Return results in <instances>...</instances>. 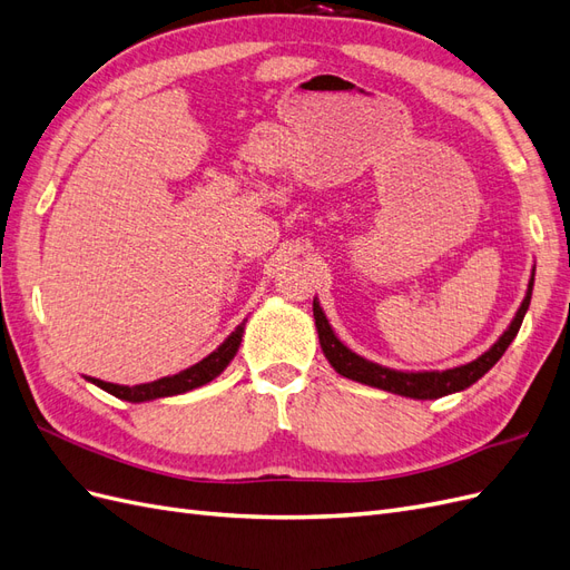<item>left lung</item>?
<instances>
[{
    "label": "left lung",
    "mask_w": 570,
    "mask_h": 570,
    "mask_svg": "<svg viewBox=\"0 0 570 570\" xmlns=\"http://www.w3.org/2000/svg\"><path fill=\"white\" fill-rule=\"evenodd\" d=\"M532 285H534V268L530 275L525 297L507 331L499 335V340L488 352H482L478 358L469 361V364L446 368V371H396V368H387L383 364H375V361H368L366 356L356 354L335 335L333 325L327 323V318L323 314L318 297H314V318H316L318 342H321V350L327 358V364H331L340 375L350 377V381H354V383L385 390V392L400 394V396H411V400H440V396L471 387L497 364L499 358H502V354L507 352L513 337L521 331V323L525 318L530 297H532Z\"/></svg>",
    "instance_id": "left-lung-1"
}]
</instances>
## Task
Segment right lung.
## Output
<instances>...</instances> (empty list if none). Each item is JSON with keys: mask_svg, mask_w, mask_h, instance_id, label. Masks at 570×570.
Wrapping results in <instances>:
<instances>
[{"mask_svg": "<svg viewBox=\"0 0 570 570\" xmlns=\"http://www.w3.org/2000/svg\"><path fill=\"white\" fill-rule=\"evenodd\" d=\"M245 323H239L235 331L223 340L218 347L209 354L204 356L202 361H197L195 366H189L176 375H164L159 381H151V383H142V385H116V383H105L99 381V377H85V381L101 387L105 392L118 396V400H126L132 404H140V402H151V400H161V396H176L189 390H197L206 383H212L214 377H218L223 371L228 368L230 361L235 358L237 350H239V342H243L245 335Z\"/></svg>", "mask_w": 570, "mask_h": 570, "instance_id": "1", "label": "right lung"}]
</instances>
